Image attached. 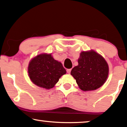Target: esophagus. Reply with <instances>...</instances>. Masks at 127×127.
I'll return each instance as SVG.
<instances>
[{"label": "esophagus", "mask_w": 127, "mask_h": 127, "mask_svg": "<svg viewBox=\"0 0 127 127\" xmlns=\"http://www.w3.org/2000/svg\"><path fill=\"white\" fill-rule=\"evenodd\" d=\"M71 71V69H67V72L68 73V74H70Z\"/></svg>", "instance_id": "1"}]
</instances>
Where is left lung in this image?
I'll use <instances>...</instances> for the list:
<instances>
[{"label": "left lung", "mask_w": 127, "mask_h": 127, "mask_svg": "<svg viewBox=\"0 0 127 127\" xmlns=\"http://www.w3.org/2000/svg\"><path fill=\"white\" fill-rule=\"evenodd\" d=\"M78 62V65L72 69L71 75L82 90H96L106 82L109 67L101 55L93 50L83 51Z\"/></svg>", "instance_id": "obj_1"}]
</instances>
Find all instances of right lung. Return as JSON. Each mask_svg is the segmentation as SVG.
<instances>
[{"label": "right lung", "instance_id": "obj_1", "mask_svg": "<svg viewBox=\"0 0 127 127\" xmlns=\"http://www.w3.org/2000/svg\"><path fill=\"white\" fill-rule=\"evenodd\" d=\"M28 74L35 85L50 89L55 86L62 75L66 74V70L62 64L55 60L51 54L42 53L30 62Z\"/></svg>", "mask_w": 127, "mask_h": 127}]
</instances>
